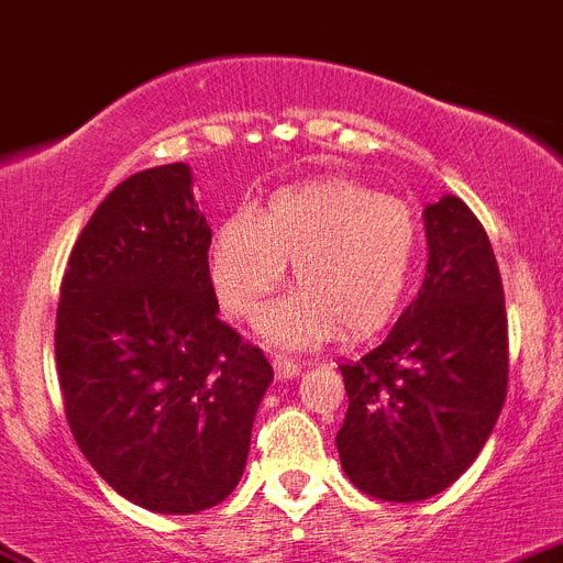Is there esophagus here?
<instances>
[{
  "instance_id": "esophagus-1",
  "label": "esophagus",
  "mask_w": 563,
  "mask_h": 563,
  "mask_svg": "<svg viewBox=\"0 0 563 563\" xmlns=\"http://www.w3.org/2000/svg\"><path fill=\"white\" fill-rule=\"evenodd\" d=\"M272 366H275L277 380H288V377H297L299 372H302V366H299L297 361L283 358V355H275V358H272Z\"/></svg>"
}]
</instances>
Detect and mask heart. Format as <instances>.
I'll return each mask as SVG.
<instances>
[{
    "instance_id": "heart-1",
    "label": "heart",
    "mask_w": 563,
    "mask_h": 563,
    "mask_svg": "<svg viewBox=\"0 0 563 563\" xmlns=\"http://www.w3.org/2000/svg\"><path fill=\"white\" fill-rule=\"evenodd\" d=\"M417 255L419 222L402 199L333 177L280 188L257 213L224 219L208 272L219 306L252 319L294 257L297 286L257 330L272 344L308 346L341 328L350 339L380 330L406 297Z\"/></svg>"
}]
</instances>
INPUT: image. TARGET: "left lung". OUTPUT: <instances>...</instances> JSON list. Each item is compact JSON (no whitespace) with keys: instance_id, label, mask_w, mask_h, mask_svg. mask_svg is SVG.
<instances>
[{"instance_id":"obj_1","label":"left lung","mask_w":563,"mask_h":563,"mask_svg":"<svg viewBox=\"0 0 563 563\" xmlns=\"http://www.w3.org/2000/svg\"><path fill=\"white\" fill-rule=\"evenodd\" d=\"M428 272L383 344L341 364L335 435L346 477L375 500L417 503L459 481L506 402L508 319L483 224L448 194L424 208Z\"/></svg>"}]
</instances>
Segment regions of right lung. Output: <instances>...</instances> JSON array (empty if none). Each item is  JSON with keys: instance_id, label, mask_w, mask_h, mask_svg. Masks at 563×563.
Instances as JSON below:
<instances>
[{"instance_id": "right-lung-1", "label": "right lung", "mask_w": 563, "mask_h": 563, "mask_svg": "<svg viewBox=\"0 0 563 563\" xmlns=\"http://www.w3.org/2000/svg\"><path fill=\"white\" fill-rule=\"evenodd\" d=\"M210 228L186 163L128 177L82 228L60 283L55 361L77 448L155 514L239 486L272 372L219 313Z\"/></svg>"}]
</instances>
